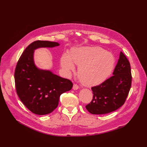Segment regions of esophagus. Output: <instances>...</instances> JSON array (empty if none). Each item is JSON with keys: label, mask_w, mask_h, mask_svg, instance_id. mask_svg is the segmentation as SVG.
Wrapping results in <instances>:
<instances>
[{"label": "esophagus", "mask_w": 147, "mask_h": 147, "mask_svg": "<svg viewBox=\"0 0 147 147\" xmlns=\"http://www.w3.org/2000/svg\"><path fill=\"white\" fill-rule=\"evenodd\" d=\"M79 88V86L78 84H75V83L73 84V89L74 90H77V89H78Z\"/></svg>", "instance_id": "1"}]
</instances>
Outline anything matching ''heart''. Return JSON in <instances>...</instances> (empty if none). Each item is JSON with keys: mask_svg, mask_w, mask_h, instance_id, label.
<instances>
[{"mask_svg": "<svg viewBox=\"0 0 147 147\" xmlns=\"http://www.w3.org/2000/svg\"><path fill=\"white\" fill-rule=\"evenodd\" d=\"M79 66V78L86 86H95L110 76L115 66L113 54L100 47H82L73 49L62 56L61 64L67 72L73 71L74 64Z\"/></svg>", "mask_w": 147, "mask_h": 147, "instance_id": "b5f03b06", "label": "heart"}]
</instances>
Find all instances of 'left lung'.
I'll return each instance as SVG.
<instances>
[{
	"instance_id": "8db88e82",
	"label": "left lung",
	"mask_w": 147,
	"mask_h": 147,
	"mask_svg": "<svg viewBox=\"0 0 147 147\" xmlns=\"http://www.w3.org/2000/svg\"><path fill=\"white\" fill-rule=\"evenodd\" d=\"M132 84V74L129 60L120 52L113 76L91 89L93 98L86 106L93 114H105L119 109L125 104Z\"/></svg>"
}]
</instances>
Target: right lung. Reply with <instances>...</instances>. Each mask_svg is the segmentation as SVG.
<instances>
[{"label":"right lung","mask_w":147,"mask_h":147,"mask_svg":"<svg viewBox=\"0 0 147 147\" xmlns=\"http://www.w3.org/2000/svg\"><path fill=\"white\" fill-rule=\"evenodd\" d=\"M57 42L36 40L30 44L21 54L15 69L17 94L21 102L34 114L45 115L58 107L62 94L70 90L73 83L67 79L38 69L33 61L34 50L40 47L52 48Z\"/></svg>","instance_id":"obj_1"}]
</instances>
